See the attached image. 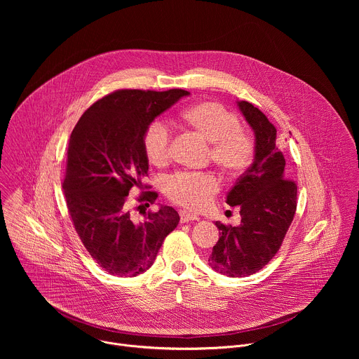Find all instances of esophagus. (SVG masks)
<instances>
[{
    "label": "esophagus",
    "instance_id": "34e87169",
    "mask_svg": "<svg viewBox=\"0 0 359 359\" xmlns=\"http://www.w3.org/2000/svg\"><path fill=\"white\" fill-rule=\"evenodd\" d=\"M194 220H198V217L187 210H182L180 212V222L182 223H187V222H194Z\"/></svg>",
    "mask_w": 359,
    "mask_h": 359
}]
</instances>
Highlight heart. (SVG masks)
<instances>
[{"label": "heart", "instance_id": "b5f03b06", "mask_svg": "<svg viewBox=\"0 0 359 359\" xmlns=\"http://www.w3.org/2000/svg\"><path fill=\"white\" fill-rule=\"evenodd\" d=\"M182 125L210 146L212 162L226 175L237 176L254 155L251 137L241 130L238 119L217 102H200L182 114ZM143 151L147 162L156 168L166 166L170 158V133L168 126L155 121L143 135ZM220 189L216 176L210 173H176L166 180V196L190 210L209 206Z\"/></svg>", "mask_w": 359, "mask_h": 359}]
</instances>
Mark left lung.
Returning a JSON list of instances; mask_svg holds the SVG:
<instances>
[{"instance_id":"left-lung-1","label":"left lung","mask_w":359,"mask_h":359,"mask_svg":"<svg viewBox=\"0 0 359 359\" xmlns=\"http://www.w3.org/2000/svg\"><path fill=\"white\" fill-rule=\"evenodd\" d=\"M237 108L254 132V159L226 198L229 206H238L241 223L227 227L216 222L220 238L209 266L227 277L262 270L280 250L297 209V184L287 179L277 129L250 102L237 100Z\"/></svg>"}]
</instances>
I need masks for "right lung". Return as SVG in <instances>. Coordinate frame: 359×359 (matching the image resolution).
Wrapping results in <instances>:
<instances>
[{"label":"right lung","instance_id":"1","mask_svg":"<svg viewBox=\"0 0 359 359\" xmlns=\"http://www.w3.org/2000/svg\"><path fill=\"white\" fill-rule=\"evenodd\" d=\"M189 95L183 89L116 90L95 102L71 133L62 183L67 206L85 248L112 276L135 277L150 269L179 224L177 212L161 203L143 222H133L128 196L147 176L142 144L147 126ZM156 197L146 191L140 200L149 208Z\"/></svg>","mask_w":359,"mask_h":359}]
</instances>
